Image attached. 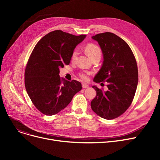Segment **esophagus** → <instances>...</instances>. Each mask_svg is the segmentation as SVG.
<instances>
[{"label":"esophagus","instance_id":"34e87169","mask_svg":"<svg viewBox=\"0 0 160 160\" xmlns=\"http://www.w3.org/2000/svg\"><path fill=\"white\" fill-rule=\"evenodd\" d=\"M82 88H88L89 86L86 84V83H82Z\"/></svg>","mask_w":160,"mask_h":160}]
</instances>
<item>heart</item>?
Masks as SVG:
<instances>
[{
  "instance_id": "heart-1",
  "label": "heart",
  "mask_w": 160,
  "mask_h": 160,
  "mask_svg": "<svg viewBox=\"0 0 160 160\" xmlns=\"http://www.w3.org/2000/svg\"><path fill=\"white\" fill-rule=\"evenodd\" d=\"M86 52L89 56L90 58H93L96 56H101V50H100V47L95 44H89L86 47ZM78 50L76 49L72 53L71 55V60H74L77 57L78 55ZM89 72H83L80 74V77L83 80L87 81L88 80V74Z\"/></svg>"
}]
</instances>
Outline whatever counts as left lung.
Instances as JSON below:
<instances>
[{"instance_id": "1", "label": "left lung", "mask_w": 160, "mask_h": 160, "mask_svg": "<svg viewBox=\"0 0 160 160\" xmlns=\"http://www.w3.org/2000/svg\"><path fill=\"white\" fill-rule=\"evenodd\" d=\"M92 39L98 42L104 59L93 81L107 82L108 90L92 87L97 95L91 107L102 118L113 119L126 112L135 95L138 83L136 60L127 42L113 33H98Z\"/></svg>"}]
</instances>
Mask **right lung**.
Wrapping results in <instances>:
<instances>
[{
    "mask_svg": "<svg viewBox=\"0 0 160 160\" xmlns=\"http://www.w3.org/2000/svg\"><path fill=\"white\" fill-rule=\"evenodd\" d=\"M86 37L54 30L33 48L25 69L24 84L32 103L42 113L60 112L82 89L80 82L61 78L59 74L60 68L69 64L75 47Z\"/></svg>",
    "mask_w": 160,
    "mask_h": 160,
    "instance_id": "add662e5",
    "label": "right lung"
}]
</instances>
